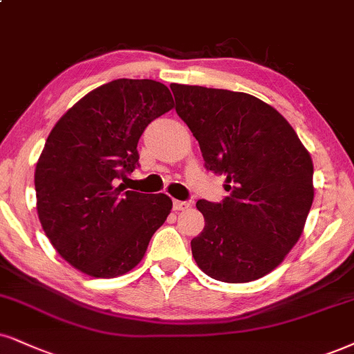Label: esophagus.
<instances>
[{"mask_svg": "<svg viewBox=\"0 0 354 354\" xmlns=\"http://www.w3.org/2000/svg\"><path fill=\"white\" fill-rule=\"evenodd\" d=\"M174 210H185V208L190 207V202H185V200H174L172 202Z\"/></svg>", "mask_w": 354, "mask_h": 354, "instance_id": "34e87169", "label": "esophagus"}]
</instances>
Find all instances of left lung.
I'll return each instance as SVG.
<instances>
[{
  "instance_id": "obj_1",
  "label": "left lung",
  "mask_w": 354,
  "mask_h": 354,
  "mask_svg": "<svg viewBox=\"0 0 354 354\" xmlns=\"http://www.w3.org/2000/svg\"><path fill=\"white\" fill-rule=\"evenodd\" d=\"M170 90L205 167L226 176L221 202H197L205 228L190 243L195 263L216 281H256L302 234L313 202L310 154L286 118L252 95L177 84Z\"/></svg>"
}]
</instances>
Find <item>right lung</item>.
Returning <instances> with one entry per match:
<instances>
[{
    "mask_svg": "<svg viewBox=\"0 0 354 354\" xmlns=\"http://www.w3.org/2000/svg\"><path fill=\"white\" fill-rule=\"evenodd\" d=\"M174 108L167 86L118 78L57 121L34 174L39 220L67 263L93 277H116L139 264L172 200L116 185L139 167L138 142Z\"/></svg>",
    "mask_w": 354,
    "mask_h": 354,
    "instance_id": "obj_1",
    "label": "right lung"
}]
</instances>
